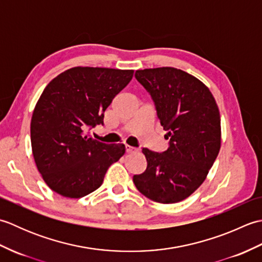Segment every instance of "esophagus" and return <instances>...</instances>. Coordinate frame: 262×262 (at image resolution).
I'll return each mask as SVG.
<instances>
[{
  "label": "esophagus",
  "mask_w": 262,
  "mask_h": 262,
  "mask_svg": "<svg viewBox=\"0 0 262 262\" xmlns=\"http://www.w3.org/2000/svg\"><path fill=\"white\" fill-rule=\"evenodd\" d=\"M137 149L134 147H130V146H126V153L127 154H133V153H136Z\"/></svg>",
  "instance_id": "34e87169"
}]
</instances>
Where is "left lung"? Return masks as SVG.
<instances>
[{"mask_svg": "<svg viewBox=\"0 0 262 262\" xmlns=\"http://www.w3.org/2000/svg\"><path fill=\"white\" fill-rule=\"evenodd\" d=\"M135 77L153 100L169 147L162 153L143 148L147 168L133 181L154 202H181L202 185L219 155V107L209 89L185 71L138 70Z\"/></svg>", "mask_w": 262, "mask_h": 262, "instance_id": "left-lung-1", "label": "left lung"}]
</instances>
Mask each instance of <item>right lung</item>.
Wrapping results in <instances>:
<instances>
[{"label":"right lung","mask_w":262,"mask_h":262,"mask_svg":"<svg viewBox=\"0 0 262 262\" xmlns=\"http://www.w3.org/2000/svg\"><path fill=\"white\" fill-rule=\"evenodd\" d=\"M134 71L73 68L48 83L33 110L30 134L38 171L53 191L81 198L102 185L124 144H104L88 129L103 125L104 111Z\"/></svg>","instance_id":"add662e5"}]
</instances>
